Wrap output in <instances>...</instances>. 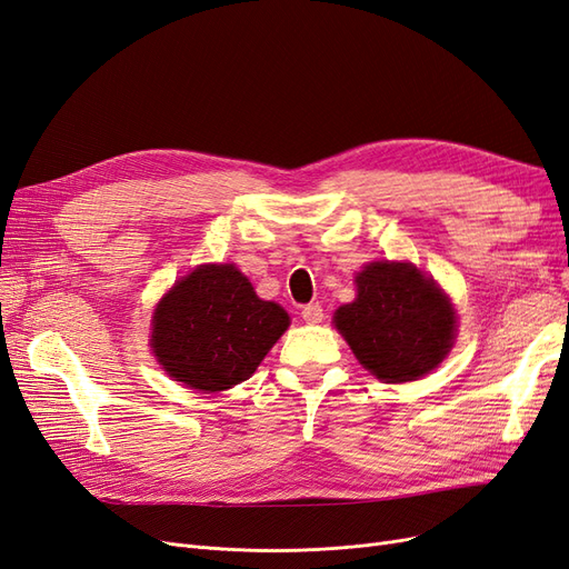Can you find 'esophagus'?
<instances>
[{
  "mask_svg": "<svg viewBox=\"0 0 569 569\" xmlns=\"http://www.w3.org/2000/svg\"><path fill=\"white\" fill-rule=\"evenodd\" d=\"M302 319L311 326H317L323 321V307L319 302H311V305H305L302 307Z\"/></svg>",
  "mask_w": 569,
  "mask_h": 569,
  "instance_id": "1",
  "label": "esophagus"
}]
</instances>
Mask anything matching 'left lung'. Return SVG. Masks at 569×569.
<instances>
[{"label": "left lung", "mask_w": 569, "mask_h": 569, "mask_svg": "<svg viewBox=\"0 0 569 569\" xmlns=\"http://www.w3.org/2000/svg\"><path fill=\"white\" fill-rule=\"evenodd\" d=\"M359 363L387 385L412 382L443 363L457 335L450 298L412 262H370L356 300L332 317Z\"/></svg>", "instance_id": "left-lung-1"}]
</instances>
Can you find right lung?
Listing matches in <instances>:
<instances>
[{
    "label": "right lung",
    "mask_w": 569,
    "mask_h": 569,
    "mask_svg": "<svg viewBox=\"0 0 569 569\" xmlns=\"http://www.w3.org/2000/svg\"><path fill=\"white\" fill-rule=\"evenodd\" d=\"M288 326L234 264H199L157 305L150 347L176 382L216 393L248 380Z\"/></svg>",
    "instance_id": "obj_1"
}]
</instances>
